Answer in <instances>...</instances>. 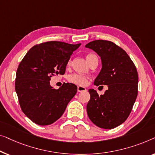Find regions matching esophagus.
Returning <instances> with one entry per match:
<instances>
[{"label": "esophagus", "mask_w": 155, "mask_h": 155, "mask_svg": "<svg viewBox=\"0 0 155 155\" xmlns=\"http://www.w3.org/2000/svg\"><path fill=\"white\" fill-rule=\"evenodd\" d=\"M77 91H78V92H83V91H86V88H85V87H84V86H78L77 87Z\"/></svg>", "instance_id": "1"}]
</instances>
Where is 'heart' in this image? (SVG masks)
<instances>
[{
  "label": "heart",
  "instance_id": "1",
  "mask_svg": "<svg viewBox=\"0 0 155 155\" xmlns=\"http://www.w3.org/2000/svg\"><path fill=\"white\" fill-rule=\"evenodd\" d=\"M93 56L95 55H93V54H88L86 56L87 61H88ZM69 63H70V62H68V64H69ZM68 80L70 83L78 85V86H85L88 82V78L82 74H73L69 75Z\"/></svg>",
  "mask_w": 155,
  "mask_h": 155
}]
</instances>
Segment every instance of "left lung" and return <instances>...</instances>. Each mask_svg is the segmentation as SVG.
<instances>
[{
	"label": "left lung",
	"mask_w": 155,
	"mask_h": 155,
	"mask_svg": "<svg viewBox=\"0 0 155 155\" xmlns=\"http://www.w3.org/2000/svg\"><path fill=\"white\" fill-rule=\"evenodd\" d=\"M100 57L102 68L95 79V86L106 85L103 95L91 88L87 114L95 125L112 129L126 120L138 95V75L126 51L109 41L96 40L86 45Z\"/></svg>",
	"instance_id": "left-lung-1"
}]
</instances>
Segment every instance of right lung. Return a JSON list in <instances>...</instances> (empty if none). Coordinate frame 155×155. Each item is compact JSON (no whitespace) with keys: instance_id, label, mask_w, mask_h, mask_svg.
<instances>
[{"instance_id":"add662e5","label":"right lung","mask_w":155,"mask_h":155,"mask_svg":"<svg viewBox=\"0 0 155 155\" xmlns=\"http://www.w3.org/2000/svg\"><path fill=\"white\" fill-rule=\"evenodd\" d=\"M81 43L49 41L34 45L19 63L15 91L21 109L35 124L46 126L60 119L77 92L74 84H63L58 89L51 86L53 76L63 75L74 51Z\"/></svg>"}]
</instances>
